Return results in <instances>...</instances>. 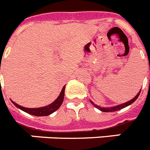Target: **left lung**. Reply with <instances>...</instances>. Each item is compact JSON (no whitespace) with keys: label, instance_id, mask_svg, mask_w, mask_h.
I'll return each instance as SVG.
<instances>
[{"label":"left lung","instance_id":"left-lung-1","mask_svg":"<svg viewBox=\"0 0 150 150\" xmlns=\"http://www.w3.org/2000/svg\"><path fill=\"white\" fill-rule=\"evenodd\" d=\"M140 91H141V89L139 90V93L137 94V96L135 97H134V98H132V99H130V101H128V102H125V103H123V104H121V105H116V106H113V107H107V108H105V107H101V106H98L97 105H96L94 103V102H93V101H91V103L93 105L96 107V108H98V110H100V111H102V112H116V111H118V110H121L122 109V108H125V107H127V106L130 105H131L132 103H134L135 101L137 100V98H138V96H139V94H140Z\"/></svg>","mask_w":150,"mask_h":150}]
</instances>
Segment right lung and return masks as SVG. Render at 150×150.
Here are the masks:
<instances>
[{
  "instance_id": "1",
  "label": "right lung",
  "mask_w": 150,
  "mask_h": 150,
  "mask_svg": "<svg viewBox=\"0 0 150 150\" xmlns=\"http://www.w3.org/2000/svg\"><path fill=\"white\" fill-rule=\"evenodd\" d=\"M64 90H65V86H64L62 90H61V93L58 96L55 100L52 102V104L48 105L47 106H44V107H41V108H25L23 106L20 105L16 104V102H14L13 101L11 100L13 102V104L14 105L17 107L18 108L21 109L22 111L26 112V113L29 114V115H35V116H47L55 111H57L58 108H60V106L62 104L63 101H64Z\"/></svg>"
}]
</instances>
